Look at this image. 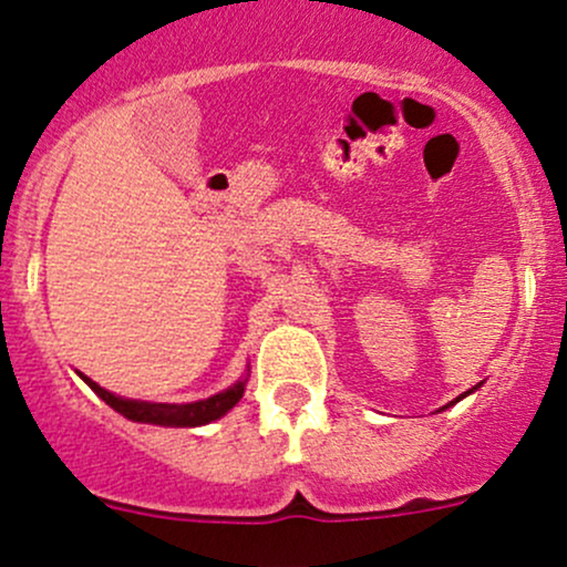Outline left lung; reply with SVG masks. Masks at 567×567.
<instances>
[{"mask_svg": "<svg viewBox=\"0 0 567 567\" xmlns=\"http://www.w3.org/2000/svg\"><path fill=\"white\" fill-rule=\"evenodd\" d=\"M474 389H480V383H477V386H474ZM474 389H470V392H464V394H461V396H455V400H453V402L464 400V396H466V394H472V392H474ZM453 402H447V405H445V408H451V405H453ZM445 408H442V410H445Z\"/></svg>", "mask_w": 567, "mask_h": 567, "instance_id": "1", "label": "left lung"}]
</instances>
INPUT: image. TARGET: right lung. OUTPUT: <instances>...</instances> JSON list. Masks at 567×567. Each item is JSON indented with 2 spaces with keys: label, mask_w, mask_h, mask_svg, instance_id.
<instances>
[{
  "label": "right lung",
  "mask_w": 567,
  "mask_h": 567,
  "mask_svg": "<svg viewBox=\"0 0 567 567\" xmlns=\"http://www.w3.org/2000/svg\"><path fill=\"white\" fill-rule=\"evenodd\" d=\"M80 379L87 383L93 392L101 396L106 405H112L116 413H122L130 421H138V424H157V426H202L218 421L220 415H226L229 410L243 400L247 379L237 381L226 392H218L207 400L199 402H186V405H175V402H143V400H125V396H116L106 392L103 386H97L93 379L80 373Z\"/></svg>",
  "instance_id": "add662e5"
}]
</instances>
